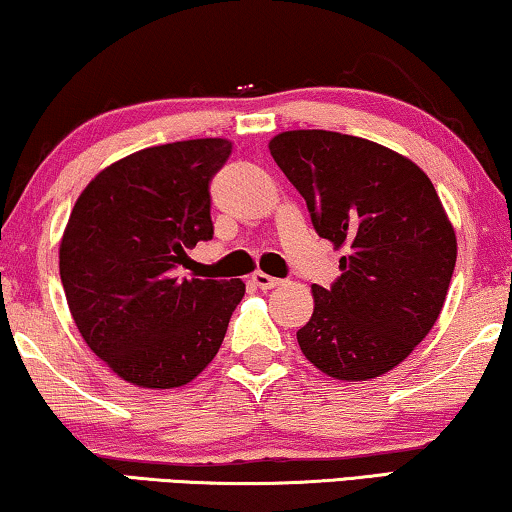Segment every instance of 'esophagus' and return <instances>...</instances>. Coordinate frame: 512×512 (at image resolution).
I'll return each instance as SVG.
<instances>
[{
	"label": "esophagus",
	"mask_w": 512,
	"mask_h": 512,
	"mask_svg": "<svg viewBox=\"0 0 512 512\" xmlns=\"http://www.w3.org/2000/svg\"><path fill=\"white\" fill-rule=\"evenodd\" d=\"M251 281H254V284L261 288V291H272V288L281 286V279L270 277V274H265L261 270H256L254 274H251Z\"/></svg>",
	"instance_id": "1"
}]
</instances>
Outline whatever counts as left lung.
Returning a JSON list of instances; mask_svg holds the SVG:
<instances>
[{
	"mask_svg": "<svg viewBox=\"0 0 512 512\" xmlns=\"http://www.w3.org/2000/svg\"><path fill=\"white\" fill-rule=\"evenodd\" d=\"M270 154L307 201L316 233L348 251L335 284L311 286L302 353L339 381L390 372L434 328L457 261L432 180L402 154L337 131H284Z\"/></svg>",
	"mask_w": 512,
	"mask_h": 512,
	"instance_id": "left-lung-1",
	"label": "left lung"
}]
</instances>
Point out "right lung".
I'll return each mask as SVG.
<instances>
[{
  "instance_id": "1",
  "label": "right lung",
  "mask_w": 512,
  "mask_h": 512,
  "mask_svg": "<svg viewBox=\"0 0 512 512\" xmlns=\"http://www.w3.org/2000/svg\"><path fill=\"white\" fill-rule=\"evenodd\" d=\"M233 143L147 147L103 168L73 205L59 277L85 344L127 383L194 381L224 342L240 279H180L187 249L212 240L210 182Z\"/></svg>"
}]
</instances>
